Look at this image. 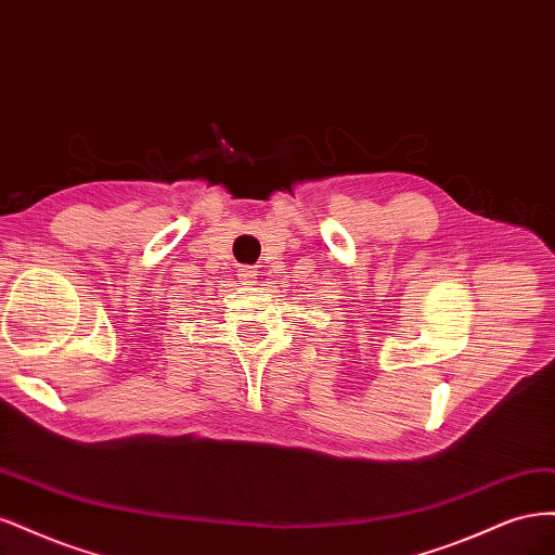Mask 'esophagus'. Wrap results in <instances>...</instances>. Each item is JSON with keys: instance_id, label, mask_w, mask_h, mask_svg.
<instances>
[{"instance_id": "1", "label": "esophagus", "mask_w": 555, "mask_h": 555, "mask_svg": "<svg viewBox=\"0 0 555 555\" xmlns=\"http://www.w3.org/2000/svg\"><path fill=\"white\" fill-rule=\"evenodd\" d=\"M257 273H259L257 266H241V268H238V278H241L243 284H255Z\"/></svg>"}]
</instances>
